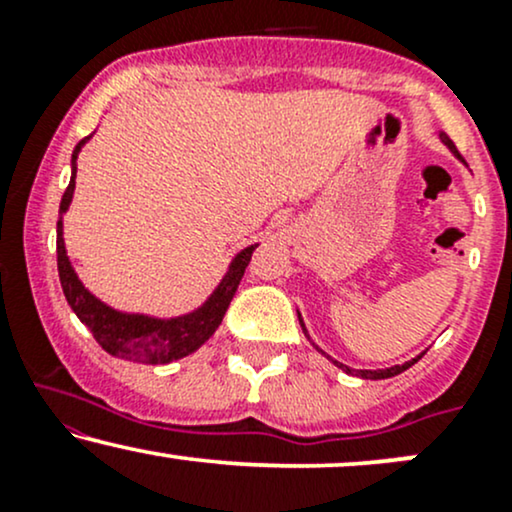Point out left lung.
<instances>
[{"label": "left lung", "instance_id": "obj_1", "mask_svg": "<svg viewBox=\"0 0 512 512\" xmlns=\"http://www.w3.org/2000/svg\"><path fill=\"white\" fill-rule=\"evenodd\" d=\"M440 139H443V144L448 146V149L452 151V154H455L457 158H460V151L455 149V144L450 142V137L448 134H443L440 132ZM298 320H301V315H298ZM301 327H303V332H305V325H303V320H301ZM308 334V332H305ZM424 356V354H421ZM421 356H416V358H411V361H407V363H402V366H392V368H385V370H354V368H349V366H344V363H339V361H332L334 366H339L342 370H346V373H351V375H358V378H366V380H383V378H392V375H399L402 373V370H407L409 366H414L416 361H419Z\"/></svg>", "mask_w": 512, "mask_h": 512}]
</instances>
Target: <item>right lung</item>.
I'll list each match as a JSON object with an SVG mask.
<instances>
[{
    "label": "right lung",
    "mask_w": 512,
    "mask_h": 512,
    "mask_svg": "<svg viewBox=\"0 0 512 512\" xmlns=\"http://www.w3.org/2000/svg\"><path fill=\"white\" fill-rule=\"evenodd\" d=\"M88 142L81 139L76 144L74 156H72V180H69L67 190H64L62 202H60V214L69 209L74 195V178H76V154L81 151V146ZM257 245H250L243 252H238L236 260L228 267V274L223 276L219 289L209 296V301L197 308L195 313H187L180 317H170V320H158V317L149 315H129L113 310L110 305L98 301L93 293L84 289V284L76 276L72 262H69L67 250H64V238H62V216L57 221V269H60V284L64 291V298L72 305V310L81 322L91 330L93 339L103 346L108 354L117 358H125V361L134 363H170L178 361V358L192 354L202 346L211 334L216 332V327L221 325L223 315H226L228 305H231L236 289L243 279L245 267L250 264L252 252Z\"/></svg>",
    "instance_id": "right-lung-1"
}]
</instances>
